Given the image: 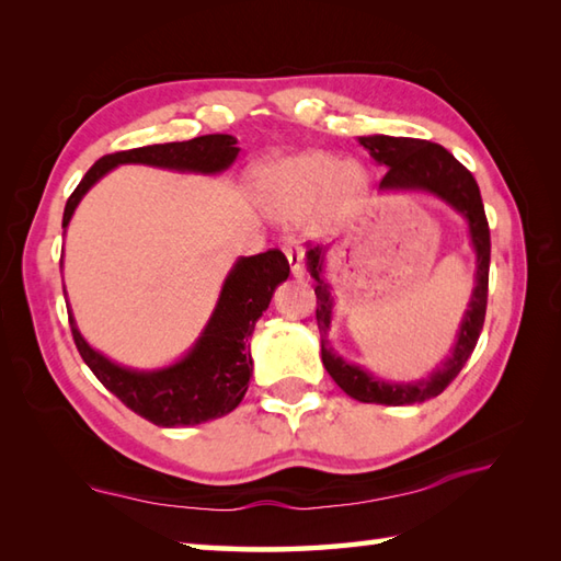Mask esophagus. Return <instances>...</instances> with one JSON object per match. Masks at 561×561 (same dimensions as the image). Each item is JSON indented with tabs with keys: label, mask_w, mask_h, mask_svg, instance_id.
Listing matches in <instances>:
<instances>
[{
	"label": "esophagus",
	"mask_w": 561,
	"mask_h": 561,
	"mask_svg": "<svg viewBox=\"0 0 561 561\" xmlns=\"http://www.w3.org/2000/svg\"><path fill=\"white\" fill-rule=\"evenodd\" d=\"M284 255L289 260L291 274L296 279L304 277V245L299 238H284Z\"/></svg>",
	"instance_id": "esophagus-1"
}]
</instances>
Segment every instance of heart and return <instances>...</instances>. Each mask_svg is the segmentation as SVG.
I'll use <instances>...</instances> for the list:
<instances>
[{
    "instance_id": "heart-1",
    "label": "heart",
    "mask_w": 561,
    "mask_h": 561,
    "mask_svg": "<svg viewBox=\"0 0 561 561\" xmlns=\"http://www.w3.org/2000/svg\"><path fill=\"white\" fill-rule=\"evenodd\" d=\"M255 183L267 207L279 214H299L330 193L352 195L362 183L359 171L325 151L299 153L262 163Z\"/></svg>"
}]
</instances>
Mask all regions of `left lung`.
<instances>
[{
    "label": "left lung",
    "instance_id": "left-lung-1",
    "mask_svg": "<svg viewBox=\"0 0 561 561\" xmlns=\"http://www.w3.org/2000/svg\"><path fill=\"white\" fill-rule=\"evenodd\" d=\"M359 145L371 153L376 163L388 169L383 181H380V190H392V193H410V190L414 193L416 190V193H428L444 199L446 205L456 209L468 221L470 243L474 255H478L470 304L468 311L462 313L450 354L426 378L412 380V383H392V380H383L366 371L359 364H350L332 350L328 332L335 296H332V287L323 277L330 245H313L306 250V267L316 279V320L320 330V354H323L328 374L354 400L400 408V404H414L440 396L450 386V380L460 374V368L470 359L474 344L480 340L486 313V284H490V224H486L480 187L474 183L472 173L440 145L426 139L388 135L359 137Z\"/></svg>",
    "mask_w": 561,
    "mask_h": 561
}]
</instances>
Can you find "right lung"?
<instances>
[{
    "instance_id": "1",
    "label": "right lung",
    "mask_w": 561,
    "mask_h": 561,
    "mask_svg": "<svg viewBox=\"0 0 561 561\" xmlns=\"http://www.w3.org/2000/svg\"><path fill=\"white\" fill-rule=\"evenodd\" d=\"M236 145L238 139L231 135H205L187 141L108 153L91 165L67 199L62 229L69 226L81 197L117 165L141 163L178 173L217 175L236 161L241 151ZM287 277L289 262L279 250L238 257L231 272L226 274L219 301L197 342L175 364L151 368V371L121 366L93 350L81 337L71 308H67L71 335L93 376L129 410L157 426H195L219 420L241 404L250 376H253L248 337L253 335L262 311H267L274 289Z\"/></svg>"
}]
</instances>
